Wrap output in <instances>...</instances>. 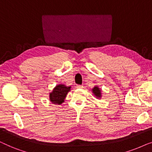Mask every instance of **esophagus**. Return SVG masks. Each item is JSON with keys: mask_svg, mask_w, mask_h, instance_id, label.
Returning <instances> with one entry per match:
<instances>
[{"mask_svg": "<svg viewBox=\"0 0 152 152\" xmlns=\"http://www.w3.org/2000/svg\"><path fill=\"white\" fill-rule=\"evenodd\" d=\"M83 86L82 85H77L76 86V88H82Z\"/></svg>", "mask_w": 152, "mask_h": 152, "instance_id": "esophagus-1", "label": "esophagus"}]
</instances>
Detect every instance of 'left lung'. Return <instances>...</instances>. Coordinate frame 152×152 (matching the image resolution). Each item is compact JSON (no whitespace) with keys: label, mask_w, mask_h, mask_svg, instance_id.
<instances>
[{"label":"left lung","mask_w":152,"mask_h":152,"mask_svg":"<svg viewBox=\"0 0 152 152\" xmlns=\"http://www.w3.org/2000/svg\"><path fill=\"white\" fill-rule=\"evenodd\" d=\"M91 91H92L94 96L96 97L97 99H101L102 97V90L98 86H95L93 87V88L91 89Z\"/></svg>","instance_id":"left-lung-1"}]
</instances>
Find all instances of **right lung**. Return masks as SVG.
Instances as JSON below:
<instances>
[{
	"mask_svg": "<svg viewBox=\"0 0 152 152\" xmlns=\"http://www.w3.org/2000/svg\"><path fill=\"white\" fill-rule=\"evenodd\" d=\"M71 90V86L65 84H59L49 93V99L54 104H61L64 102L68 92Z\"/></svg>",
	"mask_w": 152,
	"mask_h": 152,
	"instance_id": "right-lung-1",
	"label": "right lung"
}]
</instances>
